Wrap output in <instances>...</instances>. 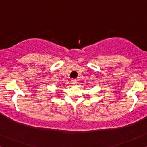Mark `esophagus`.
Masks as SVG:
<instances>
[{"instance_id":"1","label":"esophagus","mask_w":147,"mask_h":147,"mask_svg":"<svg viewBox=\"0 0 147 147\" xmlns=\"http://www.w3.org/2000/svg\"><path fill=\"white\" fill-rule=\"evenodd\" d=\"M71 83H72V84H74V85L77 84V81L75 79H71Z\"/></svg>"}]
</instances>
